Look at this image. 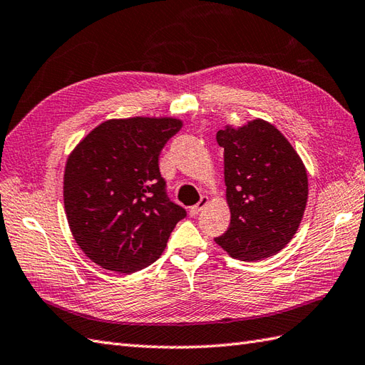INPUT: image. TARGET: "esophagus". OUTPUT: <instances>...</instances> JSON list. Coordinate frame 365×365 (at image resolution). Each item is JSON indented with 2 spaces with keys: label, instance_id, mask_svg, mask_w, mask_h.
<instances>
[{
  "label": "esophagus",
  "instance_id": "esophagus-1",
  "mask_svg": "<svg viewBox=\"0 0 365 365\" xmlns=\"http://www.w3.org/2000/svg\"><path fill=\"white\" fill-rule=\"evenodd\" d=\"M208 203V197L207 196H203V197H200V200L196 203V205H192L191 208H190V215L191 216H197L200 211L205 208V205Z\"/></svg>",
  "mask_w": 365,
  "mask_h": 365
}]
</instances>
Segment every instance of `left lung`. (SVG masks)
I'll list each match as a JSON object with an SVG mask.
<instances>
[{"instance_id": "8db88e82", "label": "left lung", "mask_w": 365, "mask_h": 365, "mask_svg": "<svg viewBox=\"0 0 365 365\" xmlns=\"http://www.w3.org/2000/svg\"><path fill=\"white\" fill-rule=\"evenodd\" d=\"M224 148L230 225L215 241L233 258L272 257L292 240L308 200V175L291 143L272 124L255 120L216 133Z\"/></svg>"}]
</instances>
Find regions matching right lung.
<instances>
[{"instance_id": "obj_1", "label": "right lung", "mask_w": 365, "mask_h": 365, "mask_svg": "<svg viewBox=\"0 0 365 365\" xmlns=\"http://www.w3.org/2000/svg\"><path fill=\"white\" fill-rule=\"evenodd\" d=\"M182 129L174 118L99 124L73 150L63 175L76 242L98 266L132 274L152 264L186 210L168 197L158 158Z\"/></svg>"}]
</instances>
